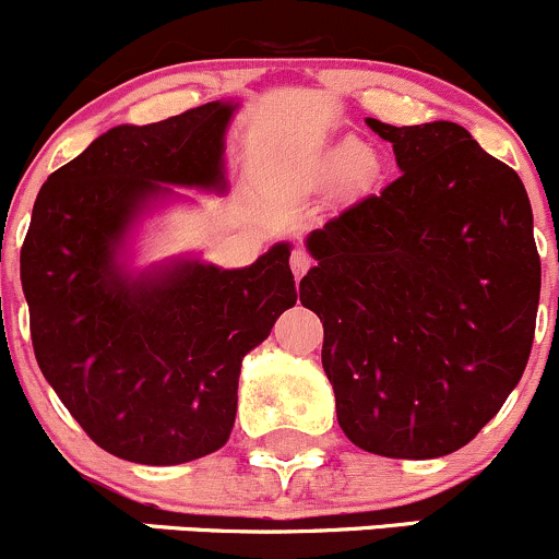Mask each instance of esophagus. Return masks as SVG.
Segmentation results:
<instances>
[{
    "mask_svg": "<svg viewBox=\"0 0 559 559\" xmlns=\"http://www.w3.org/2000/svg\"><path fill=\"white\" fill-rule=\"evenodd\" d=\"M290 266H293V274H296V280H301L304 274L311 269V255L306 253V250L298 248L296 253L290 255Z\"/></svg>",
    "mask_w": 559,
    "mask_h": 559,
    "instance_id": "34e87169",
    "label": "esophagus"
}]
</instances>
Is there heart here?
Here are the masks:
<instances>
[{"mask_svg": "<svg viewBox=\"0 0 559 559\" xmlns=\"http://www.w3.org/2000/svg\"><path fill=\"white\" fill-rule=\"evenodd\" d=\"M365 162V152L359 146H354V143H344V146H338L335 152H330L328 157V167L330 173H349L354 167H359Z\"/></svg>", "mask_w": 559, "mask_h": 559, "instance_id": "heart-1", "label": "heart"}]
</instances>
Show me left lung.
Wrapping results in <instances>:
<instances>
[{"mask_svg":"<svg viewBox=\"0 0 559 559\" xmlns=\"http://www.w3.org/2000/svg\"><path fill=\"white\" fill-rule=\"evenodd\" d=\"M365 122L402 176L306 237L301 304L325 328L344 435L386 459H440L501 411L531 357V200L461 124Z\"/></svg>","mask_w":559,"mask_h":559,"instance_id":"left-lung-1","label":"left lung"}]
</instances>
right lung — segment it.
<instances>
[{
  "label": "right lung",
  "instance_id": "obj_1",
  "mask_svg": "<svg viewBox=\"0 0 559 559\" xmlns=\"http://www.w3.org/2000/svg\"><path fill=\"white\" fill-rule=\"evenodd\" d=\"M213 100L154 124H117L58 167L21 250L41 376L90 440L173 466L224 448L245 354L296 306L290 242L245 269L178 255L130 266L135 226L178 189L226 194V130Z\"/></svg>",
  "mask_w": 559,
  "mask_h": 559
}]
</instances>
